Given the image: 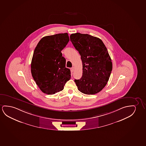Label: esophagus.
Here are the masks:
<instances>
[{"mask_svg":"<svg viewBox=\"0 0 146 146\" xmlns=\"http://www.w3.org/2000/svg\"><path fill=\"white\" fill-rule=\"evenodd\" d=\"M74 71V67H73L71 68V71L72 72H73Z\"/></svg>","mask_w":146,"mask_h":146,"instance_id":"esophagus-1","label":"esophagus"}]
</instances>
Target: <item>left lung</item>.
<instances>
[{
    "mask_svg": "<svg viewBox=\"0 0 146 146\" xmlns=\"http://www.w3.org/2000/svg\"><path fill=\"white\" fill-rule=\"evenodd\" d=\"M70 40L81 56L82 76L75 79L79 91L92 95L106 86L112 71L110 56L101 39L88 34H72Z\"/></svg>",
    "mask_w": 146,
    "mask_h": 146,
    "instance_id": "left-lung-1",
    "label": "left lung"
}]
</instances>
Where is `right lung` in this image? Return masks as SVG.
<instances>
[{
  "instance_id": "obj_1",
  "label": "right lung",
  "mask_w": 146,
  "mask_h": 146,
  "mask_svg": "<svg viewBox=\"0 0 146 146\" xmlns=\"http://www.w3.org/2000/svg\"><path fill=\"white\" fill-rule=\"evenodd\" d=\"M69 41L67 33L46 36L41 38L34 50L31 73L42 92L54 94L63 90L71 78L69 69L61 51Z\"/></svg>"
}]
</instances>
